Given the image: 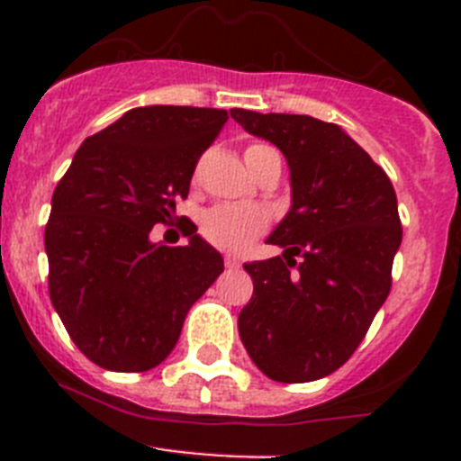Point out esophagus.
I'll return each instance as SVG.
<instances>
[{
  "label": "esophagus",
  "instance_id": "esophagus-1",
  "mask_svg": "<svg viewBox=\"0 0 461 461\" xmlns=\"http://www.w3.org/2000/svg\"><path fill=\"white\" fill-rule=\"evenodd\" d=\"M223 266H226L228 270H238L240 260L235 258V256H226V258H223Z\"/></svg>",
  "mask_w": 461,
  "mask_h": 461
}]
</instances>
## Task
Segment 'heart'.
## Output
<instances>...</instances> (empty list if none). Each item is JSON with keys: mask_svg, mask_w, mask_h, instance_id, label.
<instances>
[{"mask_svg": "<svg viewBox=\"0 0 461 461\" xmlns=\"http://www.w3.org/2000/svg\"><path fill=\"white\" fill-rule=\"evenodd\" d=\"M270 223V214L254 203H219L201 214V233L223 251L249 249Z\"/></svg>", "mask_w": 461, "mask_h": 461, "instance_id": "b5f03b06", "label": "heart"}]
</instances>
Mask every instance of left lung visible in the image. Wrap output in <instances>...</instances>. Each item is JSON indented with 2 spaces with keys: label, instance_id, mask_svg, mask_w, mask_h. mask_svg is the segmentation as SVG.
<instances>
[{
  "label": "left lung",
  "instance_id": "obj_1",
  "mask_svg": "<svg viewBox=\"0 0 461 461\" xmlns=\"http://www.w3.org/2000/svg\"><path fill=\"white\" fill-rule=\"evenodd\" d=\"M230 117L279 148L291 173V210L267 238L284 254L244 263L254 295L238 316L240 339L272 381H316L353 356L388 297L397 195L337 124L244 108Z\"/></svg>",
  "mask_w": 461,
  "mask_h": 461
}]
</instances>
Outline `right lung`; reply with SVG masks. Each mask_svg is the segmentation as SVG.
<instances>
[{
	"instance_id": "add662e5",
	"label": "right lung",
	"mask_w": 461,
	"mask_h": 461,
	"mask_svg": "<svg viewBox=\"0 0 461 461\" xmlns=\"http://www.w3.org/2000/svg\"><path fill=\"white\" fill-rule=\"evenodd\" d=\"M228 113L142 105L85 138L55 194L46 226L48 288L73 344L110 372H148L180 339L191 304L223 258L191 221L186 247L152 242L189 195L201 154Z\"/></svg>"
}]
</instances>
